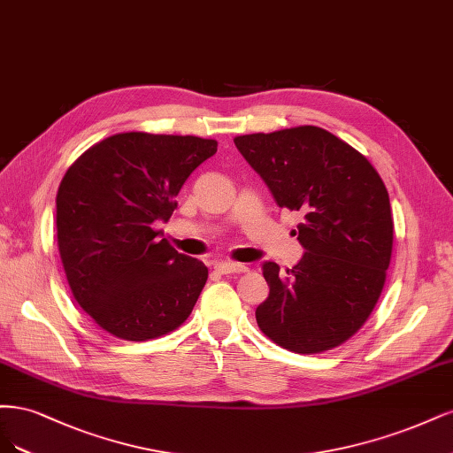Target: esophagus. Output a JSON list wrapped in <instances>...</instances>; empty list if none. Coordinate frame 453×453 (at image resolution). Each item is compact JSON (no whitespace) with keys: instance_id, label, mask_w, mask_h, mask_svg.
Listing matches in <instances>:
<instances>
[{"instance_id":"1","label":"esophagus","mask_w":453,"mask_h":453,"mask_svg":"<svg viewBox=\"0 0 453 453\" xmlns=\"http://www.w3.org/2000/svg\"><path fill=\"white\" fill-rule=\"evenodd\" d=\"M214 269L220 274H237L248 271L246 265L235 264V261H218V264H214Z\"/></svg>"}]
</instances>
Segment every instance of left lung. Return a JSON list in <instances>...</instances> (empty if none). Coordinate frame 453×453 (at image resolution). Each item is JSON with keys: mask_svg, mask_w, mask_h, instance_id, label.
Wrapping results in <instances>:
<instances>
[{"mask_svg": "<svg viewBox=\"0 0 453 453\" xmlns=\"http://www.w3.org/2000/svg\"><path fill=\"white\" fill-rule=\"evenodd\" d=\"M280 209L297 211L304 254L286 273L265 261L259 329L289 352L346 342L380 297L393 248L388 189L371 162L316 126L233 139Z\"/></svg>", "mask_w": 453, "mask_h": 453, "instance_id": "1", "label": "left lung"}]
</instances>
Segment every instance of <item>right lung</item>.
<instances>
[{
	"mask_svg": "<svg viewBox=\"0 0 453 453\" xmlns=\"http://www.w3.org/2000/svg\"><path fill=\"white\" fill-rule=\"evenodd\" d=\"M216 149L214 139L127 131L96 142L64 174L58 250L73 297L112 337L157 339L192 314L209 269L152 224L169 220L182 184Z\"/></svg>",
	"mask_w": 453,
	"mask_h": 453,
	"instance_id": "obj_1",
	"label": "right lung"
}]
</instances>
